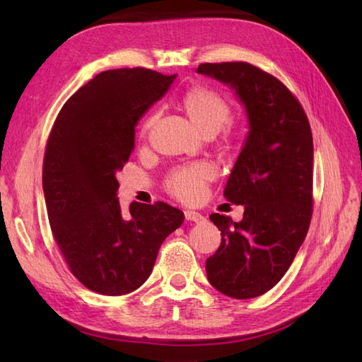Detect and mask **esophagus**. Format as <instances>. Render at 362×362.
<instances>
[{
	"instance_id": "esophagus-1",
	"label": "esophagus",
	"mask_w": 362,
	"mask_h": 362,
	"mask_svg": "<svg viewBox=\"0 0 362 362\" xmlns=\"http://www.w3.org/2000/svg\"><path fill=\"white\" fill-rule=\"evenodd\" d=\"M184 216H185V221H189V222H194V223H199V222H204V216L201 214V213H196V211H190V210H187L184 213Z\"/></svg>"
}]
</instances>
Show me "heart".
I'll return each mask as SVG.
<instances>
[{"label": "heart", "instance_id": "1", "mask_svg": "<svg viewBox=\"0 0 362 362\" xmlns=\"http://www.w3.org/2000/svg\"><path fill=\"white\" fill-rule=\"evenodd\" d=\"M181 104L194 127L205 136L216 134L233 116L231 103L210 87H193L182 96ZM157 113H152L145 120L141 125V136H148L149 129L157 122ZM226 141H233V139ZM213 168L205 161L187 163L169 172L164 187L181 202H196L204 196L206 184L213 180Z\"/></svg>", "mask_w": 362, "mask_h": 362}]
</instances>
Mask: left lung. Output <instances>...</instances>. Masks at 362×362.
<instances>
[{
    "instance_id": "8db88e82",
    "label": "left lung",
    "mask_w": 362,
    "mask_h": 362,
    "mask_svg": "<svg viewBox=\"0 0 362 362\" xmlns=\"http://www.w3.org/2000/svg\"><path fill=\"white\" fill-rule=\"evenodd\" d=\"M198 72L234 87L246 107L249 134L229 175L225 198L245 205L243 221L214 213L222 242L206 259L211 286L250 299L286 275L313 216V133L288 87L246 62L202 63Z\"/></svg>"
}]
</instances>
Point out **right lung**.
Segmentation results:
<instances>
[{
	"instance_id": "add662e5",
	"label": "right lung",
	"mask_w": 362,
	"mask_h": 362,
	"mask_svg": "<svg viewBox=\"0 0 362 362\" xmlns=\"http://www.w3.org/2000/svg\"><path fill=\"white\" fill-rule=\"evenodd\" d=\"M175 78L145 68L104 71L64 103L51 128L42 182L52 237L72 275L95 293L137 290L184 222L166 202H133L124 213L116 198L137 122Z\"/></svg>"
}]
</instances>
